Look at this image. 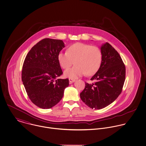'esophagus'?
<instances>
[{
	"mask_svg": "<svg viewBox=\"0 0 146 146\" xmlns=\"http://www.w3.org/2000/svg\"><path fill=\"white\" fill-rule=\"evenodd\" d=\"M69 83L71 84V83H73V82H74L76 80L74 79H72V78H69Z\"/></svg>",
	"mask_w": 146,
	"mask_h": 146,
	"instance_id": "esophagus-1",
	"label": "esophagus"
}]
</instances>
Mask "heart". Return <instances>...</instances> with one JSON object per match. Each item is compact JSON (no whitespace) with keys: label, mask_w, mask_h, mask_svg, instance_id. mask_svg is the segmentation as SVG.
<instances>
[{"label":"heart","mask_w":146,"mask_h":146,"mask_svg":"<svg viewBox=\"0 0 146 146\" xmlns=\"http://www.w3.org/2000/svg\"><path fill=\"white\" fill-rule=\"evenodd\" d=\"M58 62L63 69H66L65 77L77 79L87 74L92 76L96 73L102 62V53L97 46L77 42L69 46L66 51H60L58 55Z\"/></svg>","instance_id":"b5f03b06"}]
</instances>
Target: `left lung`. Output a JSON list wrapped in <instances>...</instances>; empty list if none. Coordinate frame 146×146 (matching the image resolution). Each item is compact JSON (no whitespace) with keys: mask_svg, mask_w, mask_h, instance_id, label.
<instances>
[{"mask_svg":"<svg viewBox=\"0 0 146 146\" xmlns=\"http://www.w3.org/2000/svg\"><path fill=\"white\" fill-rule=\"evenodd\" d=\"M102 62L80 94L81 100L88 107L101 109L111 104L121 94L125 80V66L117 51L108 42L101 47Z\"/></svg>","mask_w":146,"mask_h":146,"instance_id":"obj_1","label":"left lung"}]
</instances>
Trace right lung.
Masks as SVG:
<instances>
[{
  "label": "right lung",
  "instance_id": "obj_1",
  "mask_svg": "<svg viewBox=\"0 0 146 146\" xmlns=\"http://www.w3.org/2000/svg\"><path fill=\"white\" fill-rule=\"evenodd\" d=\"M65 47L62 40L44 38L34 45L25 59L22 81L35 105L50 109L62 98L69 80L58 79L63 72L58 55Z\"/></svg>",
  "mask_w": 146,
  "mask_h": 146
}]
</instances>
